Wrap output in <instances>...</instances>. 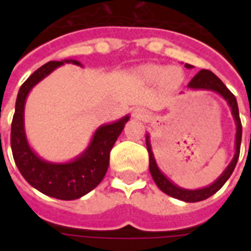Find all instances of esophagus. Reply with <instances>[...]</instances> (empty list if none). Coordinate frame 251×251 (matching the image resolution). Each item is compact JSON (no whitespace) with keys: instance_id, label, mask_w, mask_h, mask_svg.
Wrapping results in <instances>:
<instances>
[{"instance_id":"obj_1","label":"esophagus","mask_w":251,"mask_h":251,"mask_svg":"<svg viewBox=\"0 0 251 251\" xmlns=\"http://www.w3.org/2000/svg\"><path fill=\"white\" fill-rule=\"evenodd\" d=\"M147 112H146V109H143V108H137V109L134 110V116L137 118H145L147 117Z\"/></svg>"}]
</instances>
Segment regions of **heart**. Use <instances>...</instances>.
<instances>
[{"label": "heart", "instance_id": "b5f03b06", "mask_svg": "<svg viewBox=\"0 0 251 251\" xmlns=\"http://www.w3.org/2000/svg\"><path fill=\"white\" fill-rule=\"evenodd\" d=\"M139 75L149 82L163 79L167 84H177L181 80V74L177 69H165L159 65H145L139 69Z\"/></svg>", "mask_w": 251, "mask_h": 251}]
</instances>
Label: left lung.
Wrapping results in <instances>:
<instances>
[{
	"label": "left lung",
	"instance_id": "8db88e82",
	"mask_svg": "<svg viewBox=\"0 0 251 251\" xmlns=\"http://www.w3.org/2000/svg\"><path fill=\"white\" fill-rule=\"evenodd\" d=\"M187 69H191L193 66L189 64H185ZM189 88L193 90H210L215 91L226 99V101L228 102V105L230 106L232 114H233L234 122L237 126L236 130V152H234V157L230 161V164L226 167V169L223 172L220 177H219L215 182H212L208 186L203 187V189H197V190H187V189H182V187L177 186L175 183L169 181L160 169L157 168L155 157H153L152 150H151V145H150V137H146V146H147V151H149L150 156V172L152 176L153 181L157 185V187L161 191H164L165 194L171 195L173 198L181 199L183 202H199V201H204V199L210 198L211 195H214L216 191H219L223 187V185L226 182V179L229 178L230 175L233 173L234 167L237 164L238 156H240V146H241V138H242V125L241 120H240V113H238V105L237 100L234 98V95L230 92L226 87V84L223 83L222 80L219 79L218 76L215 75L214 73L210 70H201L197 75L190 80V83L187 84Z\"/></svg>",
	"mask_w": 251,
	"mask_h": 251
}]
</instances>
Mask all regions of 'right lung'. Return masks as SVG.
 I'll return each instance as SVG.
<instances>
[{"label": "right lung", "mask_w": 251, "mask_h": 251, "mask_svg": "<svg viewBox=\"0 0 251 251\" xmlns=\"http://www.w3.org/2000/svg\"><path fill=\"white\" fill-rule=\"evenodd\" d=\"M65 62L80 65L75 60L50 61L39 68L22 84L15 102L11 122V151L18 169L27 182L43 194L62 201H73L90 193L101 182L109 165V153L120 134L129 121V116L100 126L95 131L90 146L80 156L69 163H49L37 156L29 147L25 131V104L33 86Z\"/></svg>", "instance_id": "1"}]
</instances>
